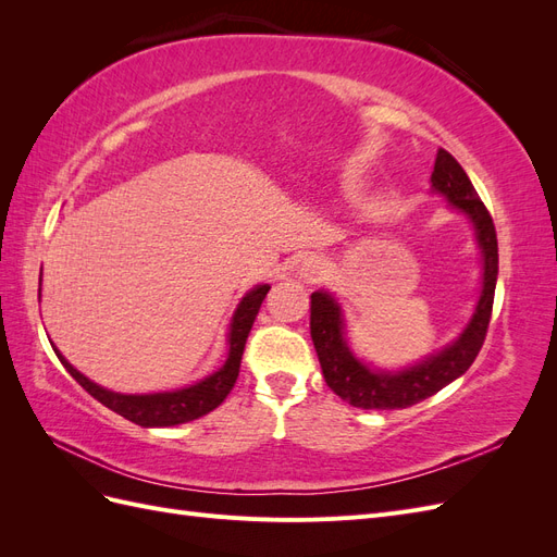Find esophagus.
Returning a JSON list of instances; mask_svg holds the SVG:
<instances>
[{"label":"esophagus","instance_id":"34e87169","mask_svg":"<svg viewBox=\"0 0 557 557\" xmlns=\"http://www.w3.org/2000/svg\"><path fill=\"white\" fill-rule=\"evenodd\" d=\"M323 269L325 267L318 258H305V262H301V267H299V276L307 283H315V281H320V276H323Z\"/></svg>","mask_w":557,"mask_h":557}]
</instances>
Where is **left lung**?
I'll list each match as a JSON object with an SVG mask.
<instances>
[{
    "label": "left lung",
    "instance_id": "1",
    "mask_svg": "<svg viewBox=\"0 0 557 557\" xmlns=\"http://www.w3.org/2000/svg\"><path fill=\"white\" fill-rule=\"evenodd\" d=\"M432 188L448 199L453 209L465 213L476 230L483 256V285L479 305L469 325L450 346L401 372H374L362 364L344 339V318L336 299L318 290L311 295V339L323 367L325 383L350 407L358 409H407L432 397L450 381L462 376L476 360L491 325L495 283H497V232L493 215L487 213L469 176L448 150L440 148L434 160Z\"/></svg>",
    "mask_w": 557,
    "mask_h": 557
}]
</instances>
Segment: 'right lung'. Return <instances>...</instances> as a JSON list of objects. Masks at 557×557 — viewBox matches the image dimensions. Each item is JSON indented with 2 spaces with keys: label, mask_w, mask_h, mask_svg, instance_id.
Returning a JSON list of instances; mask_svg holds the SVG:
<instances>
[{
  "label": "right lung",
  "mask_w": 557,
  "mask_h": 557,
  "mask_svg": "<svg viewBox=\"0 0 557 557\" xmlns=\"http://www.w3.org/2000/svg\"><path fill=\"white\" fill-rule=\"evenodd\" d=\"M269 293V285H258L246 297L239 301L237 311L232 315L230 332H227V360L225 364L207 376L205 381H199L190 387H181V391L174 393H153V395H121V393H111L107 387H99L90 379L83 376L78 369H74L70 362H66L60 350L53 346L55 356L64 364L66 372H70L76 383L97 399L102 401L107 409L115 411L117 416H123L132 423H137L141 428H170V425H181L188 423V420L207 416L215 407H221L230 391L237 383L239 376V367H242V356H244V346L248 339V332L256 323V315L262 307V299Z\"/></svg>",
  "instance_id": "right-lung-1"
}]
</instances>
